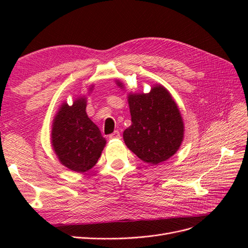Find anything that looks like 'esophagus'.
<instances>
[{
  "label": "esophagus",
  "instance_id": "34e87169",
  "mask_svg": "<svg viewBox=\"0 0 248 248\" xmlns=\"http://www.w3.org/2000/svg\"><path fill=\"white\" fill-rule=\"evenodd\" d=\"M120 138H121V136H120V132L118 131V130H116V131H114L112 132L110 136H109V139L110 140H119Z\"/></svg>",
  "mask_w": 248,
  "mask_h": 248
}]
</instances>
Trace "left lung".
Returning <instances> with one entry per match:
<instances>
[{"mask_svg": "<svg viewBox=\"0 0 248 248\" xmlns=\"http://www.w3.org/2000/svg\"><path fill=\"white\" fill-rule=\"evenodd\" d=\"M117 86L124 89L122 81ZM131 125L123 132L125 145L140 159L158 164L170 159L181 146L184 123L176 101L161 85L149 93H128Z\"/></svg>", "mask_w": 248, "mask_h": 248, "instance_id": "1", "label": "left lung"}]
</instances>
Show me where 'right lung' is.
Returning a JSON list of instances; mask_svg holds the SVG:
<instances>
[{"mask_svg": "<svg viewBox=\"0 0 248 248\" xmlns=\"http://www.w3.org/2000/svg\"><path fill=\"white\" fill-rule=\"evenodd\" d=\"M94 85L90 88L92 91ZM87 98L79 96L71 106L64 101L51 126L50 142L59 161L77 172L91 170L98 161L107 140L86 111Z\"/></svg>", "mask_w": 248, "mask_h": 248, "instance_id": "1", "label": "right lung"}]
</instances>
